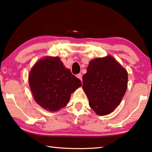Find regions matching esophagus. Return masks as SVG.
Masks as SVG:
<instances>
[{"instance_id": "34e87169", "label": "esophagus", "mask_w": 152, "mask_h": 152, "mask_svg": "<svg viewBox=\"0 0 152 152\" xmlns=\"http://www.w3.org/2000/svg\"><path fill=\"white\" fill-rule=\"evenodd\" d=\"M76 77H77L78 79H80L81 82H82V74H81V73H79V74L77 75Z\"/></svg>"}]
</instances>
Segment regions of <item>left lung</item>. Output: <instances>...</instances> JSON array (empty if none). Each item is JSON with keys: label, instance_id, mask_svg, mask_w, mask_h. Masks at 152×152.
<instances>
[{"label": "left lung", "instance_id": "left-lung-1", "mask_svg": "<svg viewBox=\"0 0 152 152\" xmlns=\"http://www.w3.org/2000/svg\"><path fill=\"white\" fill-rule=\"evenodd\" d=\"M127 71L111 56L90 61L83 76V89L96 113H111L121 102L127 89Z\"/></svg>", "mask_w": 152, "mask_h": 152}]
</instances>
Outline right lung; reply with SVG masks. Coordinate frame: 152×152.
Returning <instances> with one entry per match:
<instances>
[{
	"label": "right lung",
	"mask_w": 152,
	"mask_h": 152,
	"mask_svg": "<svg viewBox=\"0 0 152 152\" xmlns=\"http://www.w3.org/2000/svg\"><path fill=\"white\" fill-rule=\"evenodd\" d=\"M28 80L34 100L50 111L66 106L71 93L81 86V81L65 68L58 57H46L37 62Z\"/></svg>",
	"instance_id": "obj_1"
}]
</instances>
